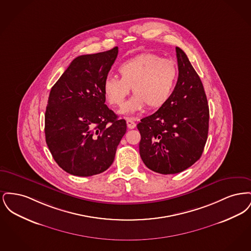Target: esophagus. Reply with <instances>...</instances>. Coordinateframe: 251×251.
<instances>
[{
  "label": "esophagus",
  "mask_w": 251,
  "mask_h": 251,
  "mask_svg": "<svg viewBox=\"0 0 251 251\" xmlns=\"http://www.w3.org/2000/svg\"><path fill=\"white\" fill-rule=\"evenodd\" d=\"M126 121H127V126H128L129 129H134V128H135L136 124H135V122L131 120V119H127Z\"/></svg>",
  "instance_id": "obj_1"
}]
</instances>
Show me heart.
<instances>
[{
  "label": "heart",
  "mask_w": 251,
  "mask_h": 251,
  "mask_svg": "<svg viewBox=\"0 0 251 251\" xmlns=\"http://www.w3.org/2000/svg\"><path fill=\"white\" fill-rule=\"evenodd\" d=\"M120 77L108 75L102 82V93L112 106H121L126 96L134 93L120 110L132 114L148 105L151 109L164 106L176 88L179 69L171 59L147 52L127 60L119 66Z\"/></svg>",
  "instance_id": "obj_1"
}]
</instances>
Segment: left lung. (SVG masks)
<instances>
[{
    "mask_svg": "<svg viewBox=\"0 0 251 251\" xmlns=\"http://www.w3.org/2000/svg\"><path fill=\"white\" fill-rule=\"evenodd\" d=\"M176 53L179 78L173 95L137 124L144 164L165 175L179 173L201 158L209 130V106L201 78L185 52L176 47Z\"/></svg>",
    "mask_w": 251,
    "mask_h": 251,
    "instance_id": "8db88e82",
    "label": "left lung"
}]
</instances>
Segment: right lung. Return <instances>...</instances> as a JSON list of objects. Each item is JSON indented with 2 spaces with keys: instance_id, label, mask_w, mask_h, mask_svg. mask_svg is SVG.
<instances>
[{
  "instance_id": "right-lung-1",
  "label": "right lung",
  "mask_w": 251,
  "mask_h": 251,
  "mask_svg": "<svg viewBox=\"0 0 251 251\" xmlns=\"http://www.w3.org/2000/svg\"><path fill=\"white\" fill-rule=\"evenodd\" d=\"M118 53L115 47L76 57L50 89L46 143L57 165L74 176L105 171L126 132V121L107 107L102 93V82Z\"/></svg>"
}]
</instances>
